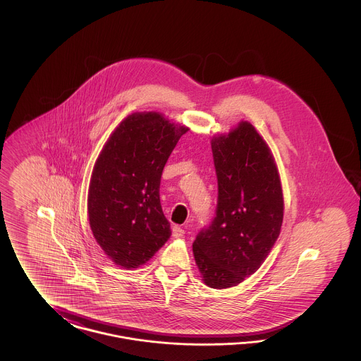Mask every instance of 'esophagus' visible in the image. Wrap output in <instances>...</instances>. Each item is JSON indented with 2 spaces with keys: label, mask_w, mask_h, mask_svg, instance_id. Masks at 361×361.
Returning <instances> with one entry per match:
<instances>
[{
  "label": "esophagus",
  "mask_w": 361,
  "mask_h": 361,
  "mask_svg": "<svg viewBox=\"0 0 361 361\" xmlns=\"http://www.w3.org/2000/svg\"><path fill=\"white\" fill-rule=\"evenodd\" d=\"M172 233L173 237H176V238H178V237H183V235L185 234L184 228H183V227H180V226H173Z\"/></svg>",
  "instance_id": "esophagus-1"
}]
</instances>
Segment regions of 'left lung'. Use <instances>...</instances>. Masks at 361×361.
I'll return each mask as SVG.
<instances>
[{"label": "left lung", "mask_w": 361, "mask_h": 361, "mask_svg": "<svg viewBox=\"0 0 361 361\" xmlns=\"http://www.w3.org/2000/svg\"><path fill=\"white\" fill-rule=\"evenodd\" d=\"M218 204L193 242L208 287L224 290L253 275L271 253L283 224V190L274 155L256 128L240 121L212 137Z\"/></svg>", "instance_id": "8db88e82"}]
</instances>
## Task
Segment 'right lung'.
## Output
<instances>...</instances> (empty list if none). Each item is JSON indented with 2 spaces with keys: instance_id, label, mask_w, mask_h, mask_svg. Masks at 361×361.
Returning a JSON list of instances; mask_svg holds the SVG:
<instances>
[{
  "instance_id": "add662e5",
  "label": "right lung",
  "mask_w": 361,
  "mask_h": 361,
  "mask_svg": "<svg viewBox=\"0 0 361 361\" xmlns=\"http://www.w3.org/2000/svg\"><path fill=\"white\" fill-rule=\"evenodd\" d=\"M188 130L158 112H137L104 145L90 178L87 215L97 243L121 268L143 265L172 234L159 202V183L169 155Z\"/></svg>"
}]
</instances>
